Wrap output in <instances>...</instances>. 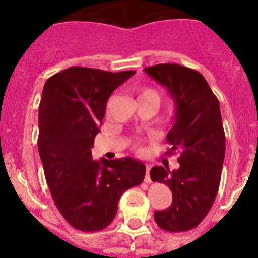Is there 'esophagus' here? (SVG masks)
Segmentation results:
<instances>
[{"label": "esophagus", "instance_id": "1", "mask_svg": "<svg viewBox=\"0 0 258 258\" xmlns=\"http://www.w3.org/2000/svg\"><path fill=\"white\" fill-rule=\"evenodd\" d=\"M149 172H150V165H146V182H150V176H149Z\"/></svg>", "mask_w": 258, "mask_h": 258}]
</instances>
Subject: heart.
<instances>
[{
  "label": "heart",
  "instance_id": "heart-1",
  "mask_svg": "<svg viewBox=\"0 0 258 258\" xmlns=\"http://www.w3.org/2000/svg\"><path fill=\"white\" fill-rule=\"evenodd\" d=\"M141 96H152V97H154V98H156V99L159 100V94H158V92L152 90V88H147V90H144V91L141 93ZM141 96H139V97H141Z\"/></svg>",
  "mask_w": 258,
  "mask_h": 258
}]
</instances>
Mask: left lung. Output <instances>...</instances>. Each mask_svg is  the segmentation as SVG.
Returning a JSON list of instances; mask_svg holds the SVG:
<instances>
[{
	"label": "left lung",
	"mask_w": 258,
	"mask_h": 258,
	"mask_svg": "<svg viewBox=\"0 0 258 258\" xmlns=\"http://www.w3.org/2000/svg\"><path fill=\"white\" fill-rule=\"evenodd\" d=\"M144 72L166 87L174 100L166 155L179 154L177 170L170 171L166 161L150 170L153 182L165 183L172 191V205L154 212V220L166 232H186L206 217L220 186L226 152L220 102L197 70L167 63Z\"/></svg>",
	"instance_id": "1"
}]
</instances>
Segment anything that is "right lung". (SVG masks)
Instances as JSON below:
<instances>
[{
    "label": "right lung",
    "mask_w": 258,
    "mask_h": 258,
    "mask_svg": "<svg viewBox=\"0 0 258 258\" xmlns=\"http://www.w3.org/2000/svg\"><path fill=\"white\" fill-rule=\"evenodd\" d=\"M135 73L73 67L43 86L37 146L44 176L59 212L82 232L108 227L121 195L146 176V166L138 160L97 161L91 153L108 98Z\"/></svg>",
    "instance_id": "add662e5"
}]
</instances>
